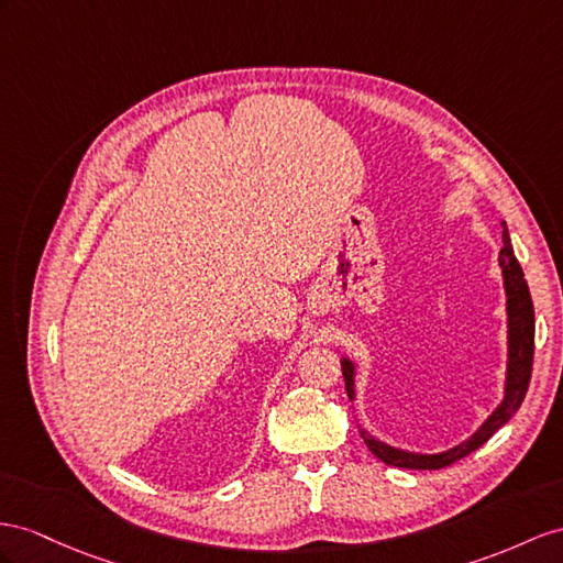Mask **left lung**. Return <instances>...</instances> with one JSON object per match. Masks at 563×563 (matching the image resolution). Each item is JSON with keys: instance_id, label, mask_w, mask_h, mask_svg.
I'll list each match as a JSON object with an SVG mask.
<instances>
[{"instance_id": "1", "label": "left lung", "mask_w": 563, "mask_h": 563, "mask_svg": "<svg viewBox=\"0 0 563 563\" xmlns=\"http://www.w3.org/2000/svg\"><path fill=\"white\" fill-rule=\"evenodd\" d=\"M501 225H504V233H501L504 247L499 250V268H501V278H504V292H507V328H509L507 330L509 354H507V380H504V399L468 440L459 442L456 446H452V450L438 452V454H419V452L397 450V446H390V444H385V442L373 438L368 430L358 428L368 450L380 461H385L387 466L416 468V471H435V468L450 466V464H454V461L464 459L466 454L478 450L481 444H485L504 423L511 419V416L518 411V407L523 405V397L528 393V383H530V371H532V352H536V311H532V299H530L528 283L523 278V268L516 262L507 223H501ZM354 373H356L354 364L347 356H344L342 358V376H344V387H347L350 399H354Z\"/></svg>"}]
</instances>
